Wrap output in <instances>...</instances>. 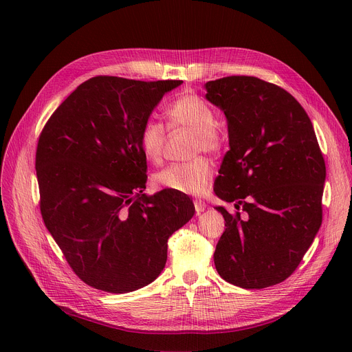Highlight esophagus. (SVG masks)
I'll return each instance as SVG.
<instances>
[{
    "label": "esophagus",
    "mask_w": 352,
    "mask_h": 352,
    "mask_svg": "<svg viewBox=\"0 0 352 352\" xmlns=\"http://www.w3.org/2000/svg\"><path fill=\"white\" fill-rule=\"evenodd\" d=\"M193 205H195V210H196V213L199 214V213H202V212H205L206 210V208H208V205L204 202V200H193Z\"/></svg>",
    "instance_id": "34e87169"
}]
</instances>
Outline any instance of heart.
Segmentation results:
<instances>
[{
  "label": "heart",
  "instance_id": "heart-1",
  "mask_svg": "<svg viewBox=\"0 0 352 352\" xmlns=\"http://www.w3.org/2000/svg\"><path fill=\"white\" fill-rule=\"evenodd\" d=\"M167 118L171 128L184 126L193 131V152L202 150L216 152L221 139L213 109L202 97L182 94L167 107ZM166 129L157 120H147L139 133V144L143 156L152 163H159L163 156ZM213 179V166L208 159L199 157L188 163H177L166 167L156 175V182L173 192L199 196L208 192Z\"/></svg>",
  "mask_w": 352,
  "mask_h": 352
}]
</instances>
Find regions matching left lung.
<instances>
[{"mask_svg":"<svg viewBox=\"0 0 352 352\" xmlns=\"http://www.w3.org/2000/svg\"><path fill=\"white\" fill-rule=\"evenodd\" d=\"M206 98L228 126L214 192L242 208L217 206L226 230L214 265L241 288H266L288 278L322 224L326 164L314 125L296 100L255 76H227L205 85Z\"/></svg>","mask_w":352,"mask_h":352,"instance_id":"8db88e82","label":"left lung"}]
</instances>
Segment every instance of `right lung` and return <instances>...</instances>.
<instances>
[{"instance_id":"1","label":"right lung","mask_w":352,"mask_h":352,"mask_svg":"<svg viewBox=\"0 0 352 352\" xmlns=\"http://www.w3.org/2000/svg\"><path fill=\"white\" fill-rule=\"evenodd\" d=\"M181 83L94 76L41 131V216L75 274L93 288L124 294L155 281L167 262L168 238L195 214L185 193H143L142 125Z\"/></svg>"}]
</instances>
